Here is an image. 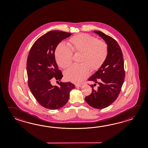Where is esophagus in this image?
Returning a JSON list of instances; mask_svg holds the SVG:
<instances>
[{"label": "esophagus", "mask_w": 148, "mask_h": 148, "mask_svg": "<svg viewBox=\"0 0 148 148\" xmlns=\"http://www.w3.org/2000/svg\"><path fill=\"white\" fill-rule=\"evenodd\" d=\"M82 86H83V85H82V84H76V85H75L76 87H81Z\"/></svg>", "instance_id": "esophagus-1"}]
</instances>
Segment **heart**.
<instances>
[{
	"label": "heart",
	"mask_w": 148,
	"mask_h": 148,
	"mask_svg": "<svg viewBox=\"0 0 148 148\" xmlns=\"http://www.w3.org/2000/svg\"><path fill=\"white\" fill-rule=\"evenodd\" d=\"M69 47L63 44L57 46L55 51L56 61L62 69L68 67L72 62V53L81 54L79 65H73L64 73L66 80L80 83L89 75L90 70H98L106 61L108 54L107 44L86 34L73 36L67 43Z\"/></svg>",
	"instance_id": "heart-1"
}]
</instances>
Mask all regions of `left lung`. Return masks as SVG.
I'll return each instance as SVG.
<instances>
[{
	"mask_svg": "<svg viewBox=\"0 0 148 148\" xmlns=\"http://www.w3.org/2000/svg\"><path fill=\"white\" fill-rule=\"evenodd\" d=\"M94 32L107 44L108 54L101 66L88 79L99 86L94 89L96 84L90 85L92 92L85 98V100L94 108L103 109L113 103L120 93L125 77L124 61L121 49L114 39L101 31Z\"/></svg>",
	"mask_w": 148,
	"mask_h": 148,
	"instance_id": "obj_1",
	"label": "left lung"
}]
</instances>
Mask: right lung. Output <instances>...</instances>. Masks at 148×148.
Wrapping results in <instances>:
<instances>
[{
	"instance_id": "1",
	"label": "right lung",
	"mask_w": 148,
	"mask_h": 148,
	"mask_svg": "<svg viewBox=\"0 0 148 148\" xmlns=\"http://www.w3.org/2000/svg\"><path fill=\"white\" fill-rule=\"evenodd\" d=\"M71 34L58 30L49 31L40 36L32 45L27 62L28 84L38 103L45 108L58 109L67 103L70 92L75 88L71 82L53 86L52 79L63 77L55 59L58 45Z\"/></svg>"
}]
</instances>
